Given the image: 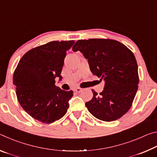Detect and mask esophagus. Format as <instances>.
I'll list each match as a JSON object with an SVG mask.
<instances>
[{"label": "esophagus", "instance_id": "34e87169", "mask_svg": "<svg viewBox=\"0 0 157 157\" xmlns=\"http://www.w3.org/2000/svg\"><path fill=\"white\" fill-rule=\"evenodd\" d=\"M82 89L79 88V87H77V88H75V89H74V91H76V92H78V93H79V92L82 91Z\"/></svg>", "mask_w": 157, "mask_h": 157}]
</instances>
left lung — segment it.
<instances>
[{"mask_svg": "<svg viewBox=\"0 0 157 157\" xmlns=\"http://www.w3.org/2000/svg\"><path fill=\"white\" fill-rule=\"evenodd\" d=\"M79 50L88 59L90 70L105 81L99 95L94 90L86 107L99 120L111 122L120 118L131 107L139 83L138 65L133 52L112 39L78 40L73 51Z\"/></svg>", "mask_w": 157, "mask_h": 157, "instance_id": "8db88e82", "label": "left lung"}]
</instances>
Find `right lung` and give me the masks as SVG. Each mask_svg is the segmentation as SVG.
Instances as JSON below:
<instances>
[{"label":"right lung","mask_w":157,"mask_h":157,"mask_svg":"<svg viewBox=\"0 0 157 157\" xmlns=\"http://www.w3.org/2000/svg\"><path fill=\"white\" fill-rule=\"evenodd\" d=\"M74 41H53L29 50L20 59L13 76L18 102L29 115L52 123L65 115L73 91L55 86L61 75L66 51Z\"/></svg>","instance_id":"right-lung-1"}]
</instances>
